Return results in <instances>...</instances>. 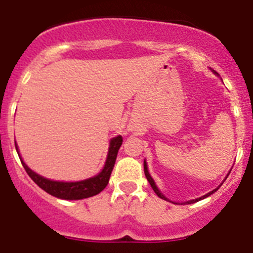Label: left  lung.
<instances>
[{
  "label": "left lung",
  "instance_id": "8db88e82",
  "mask_svg": "<svg viewBox=\"0 0 253 253\" xmlns=\"http://www.w3.org/2000/svg\"><path fill=\"white\" fill-rule=\"evenodd\" d=\"M212 72H214V74H216V72H215V71H212ZM144 172H145V176H146L147 181H149L150 186L152 187V189H154V192H155V193L157 194V197H160V198H161V199H164V201H167V202H171V203H174V202L169 201V199L167 198V197L165 196V194L162 193L161 191H160V189H159V187L156 186V183H155L154 178H152V177H151V174H150V172H149V169H147L146 160H144ZM229 173H230V172H229ZM229 173L226 174V177H225V178H227V176H229ZM224 181H225V179H224ZM219 187H220V186H219ZM219 187H217V188H215V189H212V191H211V192H209V193H207V194H204V196L199 197V198H196V199H191V201H187V202H182L181 204H192V203H196V202H198V201H202V199L207 198V197H209V196H211V194L214 193V192H216L217 189H219ZM174 204H179V203H174Z\"/></svg>",
  "mask_w": 253,
  "mask_h": 253
}]
</instances>
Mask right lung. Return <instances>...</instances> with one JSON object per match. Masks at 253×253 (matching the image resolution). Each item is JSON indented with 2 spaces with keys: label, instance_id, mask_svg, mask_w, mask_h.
<instances>
[{
  "label": "right lung",
  "instance_id": "1",
  "mask_svg": "<svg viewBox=\"0 0 253 253\" xmlns=\"http://www.w3.org/2000/svg\"><path fill=\"white\" fill-rule=\"evenodd\" d=\"M16 142V141H14ZM123 139L121 135L118 136L112 137L109 141L108 152H107V159L104 162L103 169H101L99 173L96 176L89 177V178L82 179V181H74V182H65V181H54V179H49L46 177H42L33 169H29L27 166L26 162L22 159L21 154H19L18 146L16 144V150L18 152V156L21 159L22 165H23L24 169L27 173L29 174L32 179L38 184L39 187L49 193L50 196L56 197L59 199H65V201H79V199L89 198L96 194L101 193L108 184L109 178H111V173L113 171L114 164H116L117 155H118V150L121 147Z\"/></svg>",
  "mask_w": 253,
  "mask_h": 253
}]
</instances>
